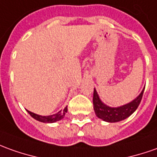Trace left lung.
Returning a JSON list of instances; mask_svg holds the SVG:
<instances>
[{
	"label": "left lung",
	"instance_id": "8db88e82",
	"mask_svg": "<svg viewBox=\"0 0 157 157\" xmlns=\"http://www.w3.org/2000/svg\"><path fill=\"white\" fill-rule=\"evenodd\" d=\"M144 88L145 87H144L141 93L135 99L125 105L120 106V107H109V106L106 105L100 99L96 89H94L93 106H94L96 115L99 119L102 120L103 121L110 122V123L121 121L128 118L138 109V105L142 100Z\"/></svg>",
	"mask_w": 157,
	"mask_h": 157
}]
</instances>
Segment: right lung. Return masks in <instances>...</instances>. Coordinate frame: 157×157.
I'll use <instances>...</instances> for the list:
<instances>
[{
    "label": "right lung",
    "mask_w": 157,
    "mask_h": 157,
    "mask_svg": "<svg viewBox=\"0 0 157 157\" xmlns=\"http://www.w3.org/2000/svg\"><path fill=\"white\" fill-rule=\"evenodd\" d=\"M28 113H30L31 117L34 118L35 120L38 121L40 122H44V123H54V122L60 121L64 118L66 113H67V107H66L64 109L60 110L58 113H55V114H51V115H47V116H43V115H39L35 113H32L31 111L27 110Z\"/></svg>",
    "instance_id": "add662e5"
}]
</instances>
